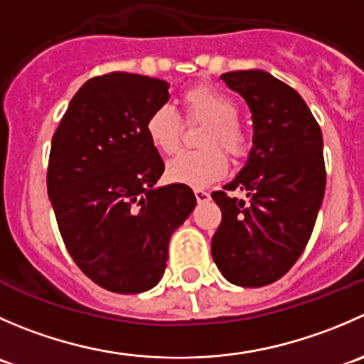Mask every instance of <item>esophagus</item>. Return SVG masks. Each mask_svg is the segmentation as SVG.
Listing matches in <instances>:
<instances>
[{
    "instance_id": "obj_1",
    "label": "esophagus",
    "mask_w": 364,
    "mask_h": 364,
    "mask_svg": "<svg viewBox=\"0 0 364 364\" xmlns=\"http://www.w3.org/2000/svg\"><path fill=\"white\" fill-rule=\"evenodd\" d=\"M196 199L197 203H206V200H210V193L204 192V190H196Z\"/></svg>"
}]
</instances>
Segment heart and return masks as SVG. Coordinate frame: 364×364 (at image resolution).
<instances>
[{
    "mask_svg": "<svg viewBox=\"0 0 364 364\" xmlns=\"http://www.w3.org/2000/svg\"><path fill=\"white\" fill-rule=\"evenodd\" d=\"M183 103L190 117H199L211 122L203 146L206 149L185 151L167 164V178L172 183L203 188L224 178L228 160L218 146L238 158L245 153L247 139L242 126L236 121L238 108L235 101L211 87H193L183 94ZM149 142L160 153L172 154L181 142V117L171 105H161L151 112L146 121Z\"/></svg>",
    "mask_w": 364,
    "mask_h": 364,
    "instance_id": "1",
    "label": "heart"
}]
</instances>
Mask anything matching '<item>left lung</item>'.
<instances>
[{
  "instance_id": "1",
  "label": "left lung",
  "mask_w": 364,
  "mask_h": 364,
  "mask_svg": "<svg viewBox=\"0 0 364 364\" xmlns=\"http://www.w3.org/2000/svg\"><path fill=\"white\" fill-rule=\"evenodd\" d=\"M220 80L245 100L254 122L245 165L225 190L211 193L222 222L211 238L218 270L236 287L270 284L301 257L326 192L323 140L297 90L259 69L224 73Z\"/></svg>"
}]
</instances>
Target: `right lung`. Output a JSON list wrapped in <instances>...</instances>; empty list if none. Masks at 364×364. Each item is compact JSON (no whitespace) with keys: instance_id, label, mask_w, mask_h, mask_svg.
I'll use <instances>...</instances> for the list:
<instances>
[{"instance_id":"add662e5","label":"right lung","mask_w":364,"mask_h":364,"mask_svg":"<svg viewBox=\"0 0 364 364\" xmlns=\"http://www.w3.org/2000/svg\"><path fill=\"white\" fill-rule=\"evenodd\" d=\"M168 83L129 73L88 80L53 135L48 196L74 263L115 294L160 283L171 236L196 208L186 185L156 186L164 160L146 121Z\"/></svg>"}]
</instances>
